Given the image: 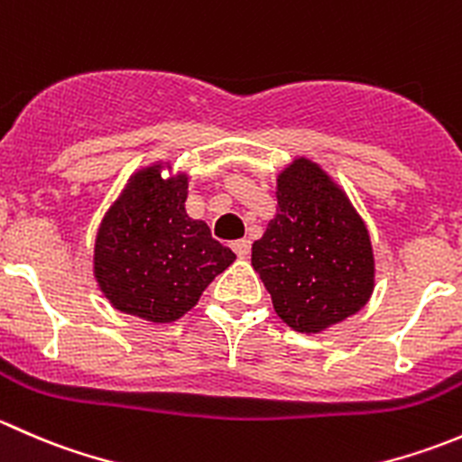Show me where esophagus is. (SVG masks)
I'll return each instance as SVG.
<instances>
[{"label":"esophagus","instance_id":"esophagus-1","mask_svg":"<svg viewBox=\"0 0 462 462\" xmlns=\"http://www.w3.org/2000/svg\"><path fill=\"white\" fill-rule=\"evenodd\" d=\"M232 250H235V253H236V257L245 259L250 254V239L235 241V244H232Z\"/></svg>","mask_w":462,"mask_h":462}]
</instances>
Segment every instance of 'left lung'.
I'll return each instance as SVG.
<instances>
[{"instance_id": "left-lung-1", "label": "left lung", "mask_w": 462, "mask_h": 462, "mask_svg": "<svg viewBox=\"0 0 462 462\" xmlns=\"http://www.w3.org/2000/svg\"><path fill=\"white\" fill-rule=\"evenodd\" d=\"M274 197L277 214L253 244V268L279 318L297 333H321L374 295L369 230L342 185L306 156L279 171Z\"/></svg>"}]
</instances>
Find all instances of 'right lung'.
Instances as JSON below:
<instances>
[{"label":"right lung","mask_w":462,"mask_h":462,"mask_svg":"<svg viewBox=\"0 0 462 462\" xmlns=\"http://www.w3.org/2000/svg\"><path fill=\"white\" fill-rule=\"evenodd\" d=\"M167 169L170 177H162ZM188 171L167 161L129 176L102 217L93 245V277L120 313L170 324L201 300L205 288L236 254L212 239L205 221L185 209Z\"/></svg>","instance_id":"add662e5"}]
</instances>
